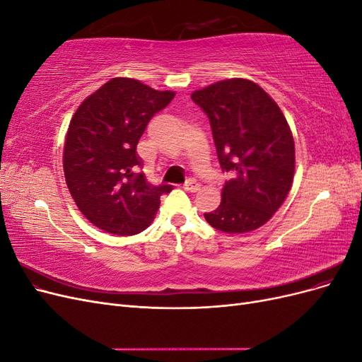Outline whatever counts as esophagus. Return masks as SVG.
<instances>
[{
    "label": "esophagus",
    "mask_w": 362,
    "mask_h": 362,
    "mask_svg": "<svg viewBox=\"0 0 362 362\" xmlns=\"http://www.w3.org/2000/svg\"><path fill=\"white\" fill-rule=\"evenodd\" d=\"M201 189V184L196 181V180H189L187 182L184 184V190H187V192H192V193H194V192H198Z\"/></svg>",
    "instance_id": "obj_1"
}]
</instances>
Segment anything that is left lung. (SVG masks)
Masks as SVG:
<instances>
[{
    "instance_id": "left-lung-1",
    "label": "left lung",
    "mask_w": 362,
    "mask_h": 362,
    "mask_svg": "<svg viewBox=\"0 0 362 362\" xmlns=\"http://www.w3.org/2000/svg\"><path fill=\"white\" fill-rule=\"evenodd\" d=\"M210 119L221 168L231 173L222 201L205 221L226 234L267 223L286 201L294 177V140L269 93L246 78L217 81L192 93Z\"/></svg>"
}]
</instances>
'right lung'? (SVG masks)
Returning <instances> with one entry per match:
<instances>
[{
	"label": "right lung",
	"instance_id": "obj_1",
	"mask_svg": "<svg viewBox=\"0 0 362 362\" xmlns=\"http://www.w3.org/2000/svg\"><path fill=\"white\" fill-rule=\"evenodd\" d=\"M175 96L134 78L116 76L76 108L64 139L63 170L78 210L115 235L145 231L172 185H151L136 148L151 117Z\"/></svg>",
	"mask_w": 362,
	"mask_h": 362
}]
</instances>
